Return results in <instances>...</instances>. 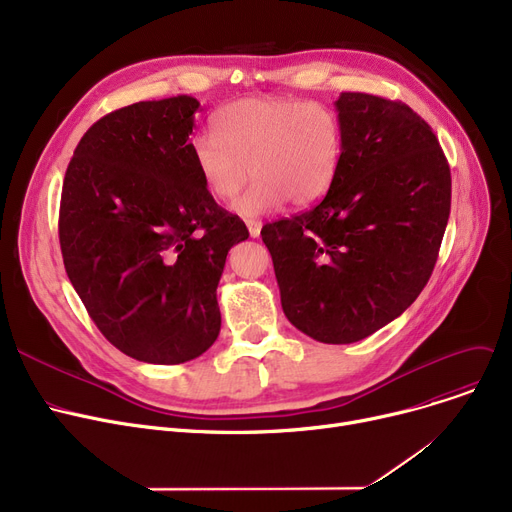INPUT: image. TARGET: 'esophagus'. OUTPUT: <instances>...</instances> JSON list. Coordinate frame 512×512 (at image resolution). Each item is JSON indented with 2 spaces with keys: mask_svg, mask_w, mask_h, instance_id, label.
Returning <instances> with one entry per match:
<instances>
[{
  "mask_svg": "<svg viewBox=\"0 0 512 512\" xmlns=\"http://www.w3.org/2000/svg\"><path fill=\"white\" fill-rule=\"evenodd\" d=\"M247 228H249V234H251L253 238H257V236L261 234V222H257V220H249V222H247Z\"/></svg>",
  "mask_w": 512,
  "mask_h": 512,
  "instance_id": "34e87169",
  "label": "esophagus"
}]
</instances>
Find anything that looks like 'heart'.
I'll return each mask as SVG.
<instances>
[{
	"mask_svg": "<svg viewBox=\"0 0 512 512\" xmlns=\"http://www.w3.org/2000/svg\"><path fill=\"white\" fill-rule=\"evenodd\" d=\"M213 134L193 141V166L211 199L236 203L245 218L274 211L288 201L307 207L332 186L344 130L332 107L301 99H240L215 114Z\"/></svg>",
	"mask_w": 512,
	"mask_h": 512,
	"instance_id": "obj_1",
	"label": "heart"
}]
</instances>
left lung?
Returning <instances> with one entry per match:
<instances>
[{
  "mask_svg": "<svg viewBox=\"0 0 512 512\" xmlns=\"http://www.w3.org/2000/svg\"><path fill=\"white\" fill-rule=\"evenodd\" d=\"M344 153L326 197L265 224L284 315L326 344H351L409 309L427 284L450 215V168L407 103L336 101Z\"/></svg>",
  "mask_w": 512,
  "mask_h": 512,
  "instance_id": "obj_1",
  "label": "left lung"
}]
</instances>
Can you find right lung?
<instances>
[{"label":"right lung","mask_w":512,"mask_h":512,"mask_svg":"<svg viewBox=\"0 0 512 512\" xmlns=\"http://www.w3.org/2000/svg\"><path fill=\"white\" fill-rule=\"evenodd\" d=\"M199 101H139L97 120L74 149L60 201L66 274L124 355L178 365L220 334L215 288L249 230L193 166Z\"/></svg>","instance_id":"right-lung-1"}]
</instances>
